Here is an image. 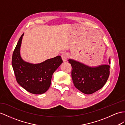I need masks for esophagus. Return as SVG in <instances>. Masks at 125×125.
Here are the masks:
<instances>
[{
    "mask_svg": "<svg viewBox=\"0 0 125 125\" xmlns=\"http://www.w3.org/2000/svg\"><path fill=\"white\" fill-rule=\"evenodd\" d=\"M61 58L62 59V60L63 61H66L67 60H68V55H66V54L65 53H62L61 55Z\"/></svg>",
    "mask_w": 125,
    "mask_h": 125,
    "instance_id": "esophagus-1",
    "label": "esophagus"
}]
</instances>
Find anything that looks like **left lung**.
<instances>
[{
  "mask_svg": "<svg viewBox=\"0 0 125 125\" xmlns=\"http://www.w3.org/2000/svg\"><path fill=\"white\" fill-rule=\"evenodd\" d=\"M109 62L110 63V60ZM72 66L71 76L75 87L82 93L90 94L104 87L110 74V66L102 65L91 68L69 59Z\"/></svg>",
  "mask_w": 125,
  "mask_h": 125,
  "instance_id": "1",
  "label": "left lung"
}]
</instances>
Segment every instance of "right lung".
I'll return each instance as SVG.
<instances>
[{"label":"right lung","mask_w":125,"mask_h":125,"mask_svg":"<svg viewBox=\"0 0 125 125\" xmlns=\"http://www.w3.org/2000/svg\"><path fill=\"white\" fill-rule=\"evenodd\" d=\"M24 33L16 46L12 56L11 64L18 83L33 94H42L47 91L54 71L63 61L60 56L45 61L39 64L24 61L20 55V47Z\"/></svg>","instance_id":"obj_1"}]
</instances>
